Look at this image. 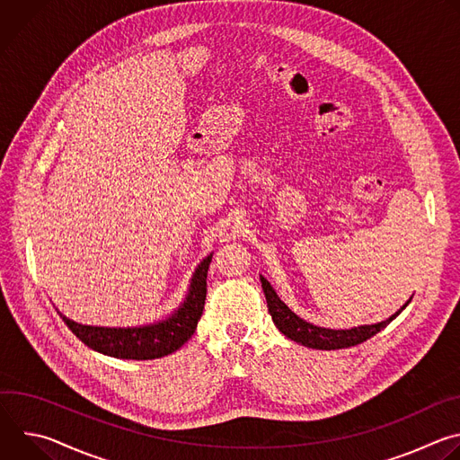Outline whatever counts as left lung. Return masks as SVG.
<instances>
[{"label": "left lung", "instance_id": "1", "mask_svg": "<svg viewBox=\"0 0 460 460\" xmlns=\"http://www.w3.org/2000/svg\"><path fill=\"white\" fill-rule=\"evenodd\" d=\"M260 282H261V289H264L266 300H268V309L273 316L275 325L279 330L291 341L305 346V348H313V349H342V348H351L357 346L367 339H371L373 335H376L380 330L401 314V311L411 302V298L395 313L391 314L389 318L376 322V323H369V325H357L351 327V330H327V327H318L313 325L305 320H302L298 314H295L277 295V291L271 288V284L260 275Z\"/></svg>", "mask_w": 460, "mask_h": 460}]
</instances>
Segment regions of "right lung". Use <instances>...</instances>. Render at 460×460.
I'll return each mask as SVG.
<instances>
[{
	"mask_svg": "<svg viewBox=\"0 0 460 460\" xmlns=\"http://www.w3.org/2000/svg\"><path fill=\"white\" fill-rule=\"evenodd\" d=\"M211 260L213 252L196 268L181 305L160 322L138 327H100L78 323L59 311L58 313L69 330L98 353L133 360L162 358L180 349L199 325L208 295V271Z\"/></svg>",
	"mask_w": 460,
	"mask_h": 460,
	"instance_id": "obj_1",
	"label": "right lung"
}]
</instances>
